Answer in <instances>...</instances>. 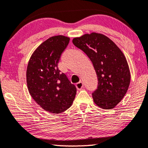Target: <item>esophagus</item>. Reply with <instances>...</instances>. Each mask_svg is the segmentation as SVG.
<instances>
[{
    "mask_svg": "<svg viewBox=\"0 0 148 148\" xmlns=\"http://www.w3.org/2000/svg\"><path fill=\"white\" fill-rule=\"evenodd\" d=\"M83 86H84V84H83V82H81V81L78 82V83H76V88H77V89H78V90L81 89L82 88H83Z\"/></svg>",
    "mask_w": 148,
    "mask_h": 148,
    "instance_id": "obj_1",
    "label": "esophagus"
}]
</instances>
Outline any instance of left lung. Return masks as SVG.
I'll use <instances>...</instances> for the list:
<instances>
[{
  "instance_id": "1",
  "label": "left lung",
  "mask_w": 148,
  "mask_h": 148,
  "mask_svg": "<svg viewBox=\"0 0 148 148\" xmlns=\"http://www.w3.org/2000/svg\"><path fill=\"white\" fill-rule=\"evenodd\" d=\"M91 61L98 84L92 95L96 105L112 109L125 95L131 80L127 60L113 41L98 33L84 34L72 40Z\"/></svg>"
}]
</instances>
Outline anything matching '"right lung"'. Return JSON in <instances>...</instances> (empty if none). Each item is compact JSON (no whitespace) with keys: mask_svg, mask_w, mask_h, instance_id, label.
<instances>
[{"mask_svg":"<svg viewBox=\"0 0 148 148\" xmlns=\"http://www.w3.org/2000/svg\"><path fill=\"white\" fill-rule=\"evenodd\" d=\"M70 38L56 36L43 42L30 58L26 72L27 85L35 101L46 111L60 114L72 106L76 88L58 63Z\"/></svg>","mask_w":148,"mask_h":148,"instance_id":"right-lung-1","label":"right lung"}]
</instances>
